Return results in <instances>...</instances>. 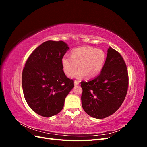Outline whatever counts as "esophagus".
I'll return each instance as SVG.
<instances>
[{"label": "esophagus", "instance_id": "obj_1", "mask_svg": "<svg viewBox=\"0 0 147 147\" xmlns=\"http://www.w3.org/2000/svg\"><path fill=\"white\" fill-rule=\"evenodd\" d=\"M74 84H75V86L78 85V84H79V81H78V80H75V81H74Z\"/></svg>", "mask_w": 147, "mask_h": 147}]
</instances>
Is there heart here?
Wrapping results in <instances>:
<instances>
[{
    "label": "heart",
    "instance_id": "b5f03b06",
    "mask_svg": "<svg viewBox=\"0 0 147 147\" xmlns=\"http://www.w3.org/2000/svg\"><path fill=\"white\" fill-rule=\"evenodd\" d=\"M106 55L101 49L92 47H83L75 48L72 51L71 57L65 56L62 59V65L64 73L70 76L78 68L79 71L73 77L80 78L83 75L88 78L98 75L104 67Z\"/></svg>",
    "mask_w": 147,
    "mask_h": 147
}]
</instances>
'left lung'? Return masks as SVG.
<instances>
[{
	"label": "left lung",
	"mask_w": 147,
	"mask_h": 147,
	"mask_svg": "<svg viewBox=\"0 0 147 147\" xmlns=\"http://www.w3.org/2000/svg\"><path fill=\"white\" fill-rule=\"evenodd\" d=\"M129 85L126 64L109 47L101 73L92 80L81 82L83 109L90 116L102 119L114 113L125 99Z\"/></svg>",
	"instance_id": "obj_1"
}]
</instances>
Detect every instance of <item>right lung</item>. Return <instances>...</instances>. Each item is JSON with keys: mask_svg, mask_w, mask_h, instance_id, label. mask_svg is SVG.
I'll return each instance as SVG.
<instances>
[{"mask_svg": "<svg viewBox=\"0 0 147 147\" xmlns=\"http://www.w3.org/2000/svg\"><path fill=\"white\" fill-rule=\"evenodd\" d=\"M68 49L63 41L48 40L35 48L26 61L22 74L24 98L30 109L42 117L59 113L74 86L62 65Z\"/></svg>", "mask_w": 147, "mask_h": 147, "instance_id": "1", "label": "right lung"}]
</instances>
